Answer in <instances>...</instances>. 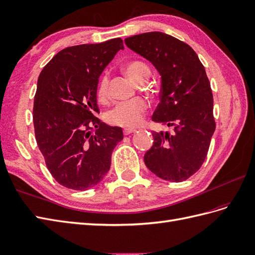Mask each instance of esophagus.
Segmentation results:
<instances>
[{
	"label": "esophagus",
	"mask_w": 255,
	"mask_h": 255,
	"mask_svg": "<svg viewBox=\"0 0 255 255\" xmlns=\"http://www.w3.org/2000/svg\"><path fill=\"white\" fill-rule=\"evenodd\" d=\"M134 131H135V129H133V128H125L124 129V134L127 135V134H130Z\"/></svg>",
	"instance_id": "obj_1"
}]
</instances>
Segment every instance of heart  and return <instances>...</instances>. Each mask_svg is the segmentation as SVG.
Segmentation results:
<instances>
[{"label": "heart", "mask_w": 255, "mask_h": 255, "mask_svg": "<svg viewBox=\"0 0 255 255\" xmlns=\"http://www.w3.org/2000/svg\"><path fill=\"white\" fill-rule=\"evenodd\" d=\"M125 73L129 78L135 83L145 82L151 74L149 67L143 61L134 60L128 62L124 68ZM109 95V76L104 73L99 84H98L97 96L100 100H106ZM147 108V103L142 98H136L134 100L128 102H122L115 106L112 110L109 111L107 114V121L111 125L122 126V127H136L139 126L143 114Z\"/></svg>", "instance_id": "1"}]
</instances>
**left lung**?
<instances>
[{
    "mask_svg": "<svg viewBox=\"0 0 255 255\" xmlns=\"http://www.w3.org/2000/svg\"><path fill=\"white\" fill-rule=\"evenodd\" d=\"M125 44L157 70L160 102L152 121L173 128L172 133L152 132L154 142L144 155L145 165L162 180L184 181L205 161L215 130L206 70L190 45L162 32L130 36Z\"/></svg>",
    "mask_w": 255,
    "mask_h": 255,
    "instance_id": "1",
    "label": "left lung"
}]
</instances>
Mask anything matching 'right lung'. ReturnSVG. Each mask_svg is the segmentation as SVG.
<instances>
[{"label":"right lung","mask_w":255,"mask_h":255,"mask_svg":"<svg viewBox=\"0 0 255 255\" xmlns=\"http://www.w3.org/2000/svg\"><path fill=\"white\" fill-rule=\"evenodd\" d=\"M124 49L120 37L60 50L42 70L34 97L37 146L58 183L86 191L110 170L112 152L123 140L121 127L95 116L99 76ZM95 132H93V129Z\"/></svg>","instance_id":"right-lung-1"}]
</instances>
